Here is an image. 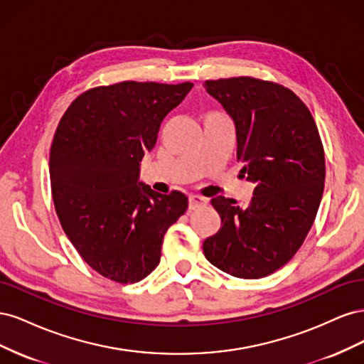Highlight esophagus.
I'll return each mask as SVG.
<instances>
[{
    "instance_id": "esophagus-1",
    "label": "esophagus",
    "mask_w": 364,
    "mask_h": 364,
    "mask_svg": "<svg viewBox=\"0 0 364 364\" xmlns=\"http://www.w3.org/2000/svg\"><path fill=\"white\" fill-rule=\"evenodd\" d=\"M188 202H190V209H197V208H200V206H205L208 200L205 199V197L191 194V196L188 197Z\"/></svg>"
}]
</instances>
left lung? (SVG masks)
<instances>
[{"instance_id":"obj_1","label":"left lung","mask_w":364,"mask_h":364,"mask_svg":"<svg viewBox=\"0 0 364 364\" xmlns=\"http://www.w3.org/2000/svg\"><path fill=\"white\" fill-rule=\"evenodd\" d=\"M234 119L237 161L255 183L247 206L211 200L222 228L203 241L206 259L232 277L258 279L287 264L311 229L323 194L325 153L311 112L289 87L253 77L206 80Z\"/></svg>"}]
</instances>
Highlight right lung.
Wrapping results in <instances>:
<instances>
[{
  "mask_svg": "<svg viewBox=\"0 0 364 364\" xmlns=\"http://www.w3.org/2000/svg\"><path fill=\"white\" fill-rule=\"evenodd\" d=\"M191 87L190 82L94 87L75 98L54 134V208L75 250L107 279L132 284L155 270L165 232L188 208L181 191L159 194L138 179L162 119Z\"/></svg>",
  "mask_w": 364,
  "mask_h": 364,
  "instance_id": "obj_1",
  "label": "right lung"
}]
</instances>
